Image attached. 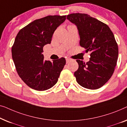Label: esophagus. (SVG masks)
I'll use <instances>...</instances> for the list:
<instances>
[{
	"mask_svg": "<svg viewBox=\"0 0 127 127\" xmlns=\"http://www.w3.org/2000/svg\"><path fill=\"white\" fill-rule=\"evenodd\" d=\"M71 61V59H69V58H67L66 59V63H68L69 62Z\"/></svg>",
	"mask_w": 127,
	"mask_h": 127,
	"instance_id": "esophagus-1",
	"label": "esophagus"
}]
</instances>
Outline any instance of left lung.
Listing matches in <instances>:
<instances>
[{"mask_svg":"<svg viewBox=\"0 0 127 127\" xmlns=\"http://www.w3.org/2000/svg\"><path fill=\"white\" fill-rule=\"evenodd\" d=\"M67 19L77 27L80 46L91 52L86 63L76 60V81L85 88L99 89L111 78L116 65L119 49L113 33L107 25L88 14H71Z\"/></svg>","mask_w":127,"mask_h":127,"instance_id":"obj_1","label":"left lung"}]
</instances>
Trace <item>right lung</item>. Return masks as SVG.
<instances>
[{
	"instance_id": "right-lung-1",
	"label": "right lung",
	"mask_w": 127,
	"mask_h": 127,
	"mask_svg": "<svg viewBox=\"0 0 127 127\" xmlns=\"http://www.w3.org/2000/svg\"><path fill=\"white\" fill-rule=\"evenodd\" d=\"M65 15H49L36 19L19 30L11 49L18 74L30 88L44 91L58 81L65 58L44 60V46L51 44L53 33L65 21Z\"/></svg>"
}]
</instances>
